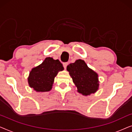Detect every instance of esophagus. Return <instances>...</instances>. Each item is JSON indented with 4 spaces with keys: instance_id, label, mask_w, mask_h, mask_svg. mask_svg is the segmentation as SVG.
Segmentation results:
<instances>
[{
    "instance_id": "obj_1",
    "label": "esophagus",
    "mask_w": 132,
    "mask_h": 132,
    "mask_svg": "<svg viewBox=\"0 0 132 132\" xmlns=\"http://www.w3.org/2000/svg\"><path fill=\"white\" fill-rule=\"evenodd\" d=\"M67 65H68V63L67 62L63 63V66H64V67L65 69V68H67Z\"/></svg>"
}]
</instances>
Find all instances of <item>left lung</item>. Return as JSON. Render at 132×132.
<instances>
[{"label":"left lung","mask_w":132,"mask_h":132,"mask_svg":"<svg viewBox=\"0 0 132 132\" xmlns=\"http://www.w3.org/2000/svg\"><path fill=\"white\" fill-rule=\"evenodd\" d=\"M67 70L77 87V91L83 95H90L98 91V76L89 68L85 62L77 59L67 67Z\"/></svg>","instance_id":"8db88e82"}]
</instances>
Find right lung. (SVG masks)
<instances>
[{
    "label": "right lung",
    "instance_id": "add662e5",
    "mask_svg": "<svg viewBox=\"0 0 132 132\" xmlns=\"http://www.w3.org/2000/svg\"><path fill=\"white\" fill-rule=\"evenodd\" d=\"M64 67L58 59L48 57L40 65L30 71L28 78L29 86L36 92H48L52 89L58 72L63 71Z\"/></svg>",
    "mask_w": 132,
    "mask_h": 132
}]
</instances>
